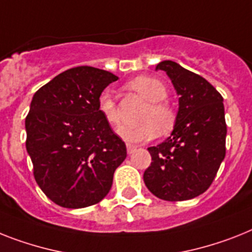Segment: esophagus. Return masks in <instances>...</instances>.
<instances>
[{"instance_id":"esophagus-1","label":"esophagus","mask_w":252,"mask_h":252,"mask_svg":"<svg viewBox=\"0 0 252 252\" xmlns=\"http://www.w3.org/2000/svg\"><path fill=\"white\" fill-rule=\"evenodd\" d=\"M135 151H136V147H135V145L127 144V153H128V155H132Z\"/></svg>"}]
</instances>
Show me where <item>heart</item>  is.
<instances>
[{
	"mask_svg": "<svg viewBox=\"0 0 252 252\" xmlns=\"http://www.w3.org/2000/svg\"><path fill=\"white\" fill-rule=\"evenodd\" d=\"M128 89L138 93L143 99L149 101V105L143 113V124L136 127H127L120 131V136L131 144H139L153 140L161 132L166 134L175 125L176 114L166 101L167 89L158 78L149 76H139L127 84ZM97 109L103 118L112 127L121 126V120L109 91H103L97 99Z\"/></svg>",
	"mask_w": 252,
	"mask_h": 252,
	"instance_id": "obj_1",
	"label": "heart"
}]
</instances>
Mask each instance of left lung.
<instances>
[{
    "label": "left lung",
    "mask_w": 252,
    "mask_h": 252,
    "mask_svg": "<svg viewBox=\"0 0 252 252\" xmlns=\"http://www.w3.org/2000/svg\"><path fill=\"white\" fill-rule=\"evenodd\" d=\"M165 70L179 95V111L171 135L149 147L152 163L144 183L156 197L186 201L206 192L225 157L226 124L223 96L203 77L163 60Z\"/></svg>",
    "instance_id": "8db88e82"
}]
</instances>
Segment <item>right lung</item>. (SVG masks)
<instances>
[{
	"instance_id": "1",
	"label": "right lung",
	"mask_w": 252,
	"mask_h": 252,
	"mask_svg": "<svg viewBox=\"0 0 252 252\" xmlns=\"http://www.w3.org/2000/svg\"><path fill=\"white\" fill-rule=\"evenodd\" d=\"M118 77L94 66L58 74L33 95L26 147L33 175L56 205L82 209L111 190L126 145L97 109V99Z\"/></svg>"
}]
</instances>
